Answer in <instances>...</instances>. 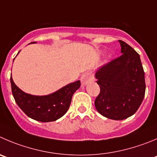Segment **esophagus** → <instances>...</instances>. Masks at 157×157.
<instances>
[{
  "label": "esophagus",
  "mask_w": 157,
  "mask_h": 157,
  "mask_svg": "<svg viewBox=\"0 0 157 157\" xmlns=\"http://www.w3.org/2000/svg\"><path fill=\"white\" fill-rule=\"evenodd\" d=\"M94 80V78L90 72H85L84 74L82 75L81 77V82L82 85H87L88 83L91 82Z\"/></svg>",
  "instance_id": "esophagus-1"
}]
</instances>
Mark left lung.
<instances>
[{
  "mask_svg": "<svg viewBox=\"0 0 157 157\" xmlns=\"http://www.w3.org/2000/svg\"><path fill=\"white\" fill-rule=\"evenodd\" d=\"M122 55L100 67L95 73L100 92L97 111L105 117L122 120L132 116L143 102L146 82L140 55L119 40Z\"/></svg>",
  "mask_w": 157,
  "mask_h": 157,
  "instance_id": "1",
  "label": "left lung"
}]
</instances>
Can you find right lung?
Returning <instances> with one entry per match:
<instances>
[{
	"label": "right lung",
	"mask_w": 157,
	"mask_h": 157,
	"mask_svg": "<svg viewBox=\"0 0 157 157\" xmlns=\"http://www.w3.org/2000/svg\"><path fill=\"white\" fill-rule=\"evenodd\" d=\"M10 84L13 96L21 109L28 117L42 122H53L63 116L69 108L73 94L81 86L78 80L51 95L36 96L21 90L11 76Z\"/></svg>",
	"instance_id": "right-lung-1"
}]
</instances>
